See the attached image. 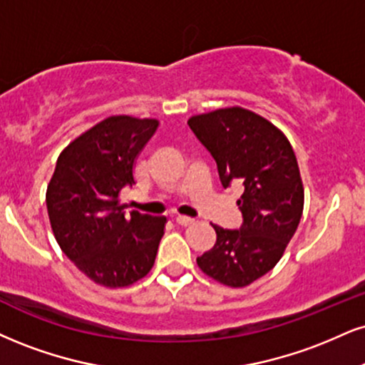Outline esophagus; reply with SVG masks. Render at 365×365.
Returning a JSON list of instances; mask_svg holds the SVG:
<instances>
[{"mask_svg":"<svg viewBox=\"0 0 365 365\" xmlns=\"http://www.w3.org/2000/svg\"><path fill=\"white\" fill-rule=\"evenodd\" d=\"M175 221H177L180 226H190V225H194V219L187 217V216H177V219H175Z\"/></svg>","mask_w":365,"mask_h":365,"instance_id":"obj_1","label":"esophagus"}]
</instances>
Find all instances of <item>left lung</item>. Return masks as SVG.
I'll use <instances>...</instances> for the list:
<instances>
[{"label":"left lung","mask_w":365,"mask_h":365,"mask_svg":"<svg viewBox=\"0 0 365 365\" xmlns=\"http://www.w3.org/2000/svg\"><path fill=\"white\" fill-rule=\"evenodd\" d=\"M188 125L216 160L222 187H243V225H214L216 245L197 265L217 282L245 287L277 265L299 226L304 188L296 155L282 130L247 108L200 113Z\"/></svg>","instance_id":"left-lung-1"}]
</instances>
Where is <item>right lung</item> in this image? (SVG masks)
<instances>
[{
  "label": "right lung",
  "instance_id": "right-lung-1",
  "mask_svg": "<svg viewBox=\"0 0 365 365\" xmlns=\"http://www.w3.org/2000/svg\"><path fill=\"white\" fill-rule=\"evenodd\" d=\"M158 125L156 118L107 117L63 149L47 185L56 241L103 287H127L155 265L166 217L125 212L118 194L133 187L135 158Z\"/></svg>",
  "mask_w": 365,
  "mask_h": 365
}]
</instances>
